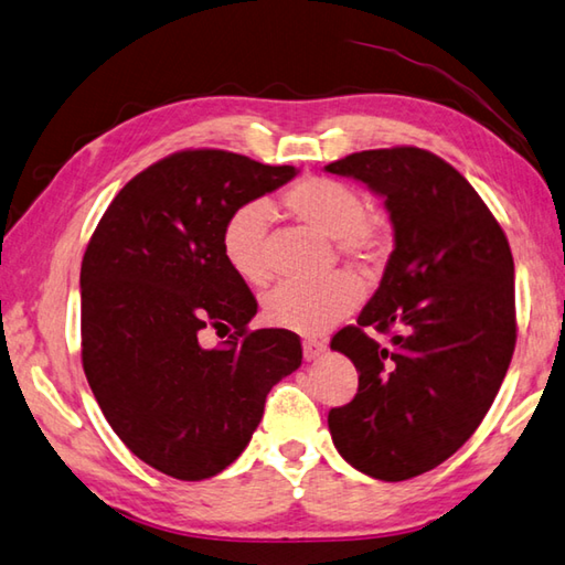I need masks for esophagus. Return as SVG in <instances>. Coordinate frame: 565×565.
Here are the masks:
<instances>
[{
    "label": "esophagus",
    "mask_w": 565,
    "mask_h": 565,
    "mask_svg": "<svg viewBox=\"0 0 565 565\" xmlns=\"http://www.w3.org/2000/svg\"><path fill=\"white\" fill-rule=\"evenodd\" d=\"M327 344L319 342V339H305L302 342V351H305V361H315L324 354Z\"/></svg>",
    "instance_id": "34e87169"
}]
</instances>
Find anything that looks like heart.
I'll use <instances>...</instances> for the list:
<instances>
[{
    "instance_id": "1",
    "label": "heart",
    "mask_w": 565,
    "mask_h": 565,
    "mask_svg": "<svg viewBox=\"0 0 565 565\" xmlns=\"http://www.w3.org/2000/svg\"><path fill=\"white\" fill-rule=\"evenodd\" d=\"M282 204L305 226L332 238L339 255L359 270H371L379 263L383 233L369 218V204L359 189L332 177H307L285 191ZM268 226L270 206L265 201H248L223 223V260L248 285H263L270 278L265 253ZM361 295L364 290L349 273H334L310 285L282 282L265 295L263 317L287 332L319 337L354 312Z\"/></svg>"
}]
</instances>
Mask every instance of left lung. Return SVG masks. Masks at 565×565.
Instances as JSON below:
<instances>
[{
    "label": "left lung",
    "mask_w": 565,
    "mask_h": 565,
    "mask_svg": "<svg viewBox=\"0 0 565 565\" xmlns=\"http://www.w3.org/2000/svg\"><path fill=\"white\" fill-rule=\"evenodd\" d=\"M324 172L383 199L393 253L356 324L332 339L359 391L329 411L334 448L359 472L401 482L467 443L507 376L516 344L514 260L472 184L418 147L354 152ZM392 334L388 348L369 331Z\"/></svg>",
    "instance_id": "1"
}]
</instances>
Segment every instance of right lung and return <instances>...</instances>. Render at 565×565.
<instances>
[{"label": "right lung", "mask_w": 565, "mask_h": 565, "mask_svg": "<svg viewBox=\"0 0 565 565\" xmlns=\"http://www.w3.org/2000/svg\"><path fill=\"white\" fill-rule=\"evenodd\" d=\"M295 174L223 150L169 154L120 189L85 248V379L117 438L174 480L226 470L302 364L297 334L250 332L258 302L221 253L233 211ZM206 326L227 342L201 348Z\"/></svg>", "instance_id": "obj_1"}]
</instances>
